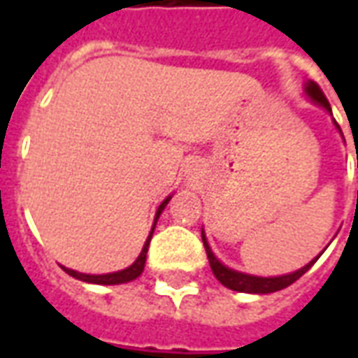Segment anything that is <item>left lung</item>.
Segmentation results:
<instances>
[{
  "label": "left lung",
  "instance_id": "1",
  "mask_svg": "<svg viewBox=\"0 0 358 358\" xmlns=\"http://www.w3.org/2000/svg\"><path fill=\"white\" fill-rule=\"evenodd\" d=\"M307 94L310 95V99L318 105H322L324 109L330 110L331 107L328 99H326V95L320 90V86L316 84V82H308L307 84ZM203 238V245H205V251H207V259H209L210 270H213V274L217 276V280L222 285H226L228 289H234V292H241V293H272V292H280V289H284L287 285H292L293 282H297L305 272H307L313 264L318 261V257H316L315 261H310L307 266H303L297 272H293V274H285V276H278V278H259V276H249V274H241V272H236V270L226 268L224 264L218 261L217 257L213 255V251H210L209 243L205 240V236L201 234Z\"/></svg>",
  "mask_w": 358,
  "mask_h": 358
}]
</instances>
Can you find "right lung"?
I'll list each match as a JSON object with an SVG mask.
<instances>
[{"instance_id": "obj_1", "label": "right lung", "mask_w": 358, "mask_h": 358, "mask_svg": "<svg viewBox=\"0 0 358 358\" xmlns=\"http://www.w3.org/2000/svg\"><path fill=\"white\" fill-rule=\"evenodd\" d=\"M169 201H171V197H169V199H164V201L161 203V207H159V210H157L155 218H159V215L163 213V209L166 207V203ZM153 230H155V224H153ZM153 230H151V234H149L148 241H145V245H143V249H141L140 257L136 259V263H134L132 266H128V268L120 270V272H113V274H97V276H95V274H82V272L65 268V266H63V270H65L66 274H71L73 278H78V280H82V282H90V284L115 285V284H126V282H130V280H136V278L140 276L141 272H143V266H145V257H148L149 241H151Z\"/></svg>"}]
</instances>
